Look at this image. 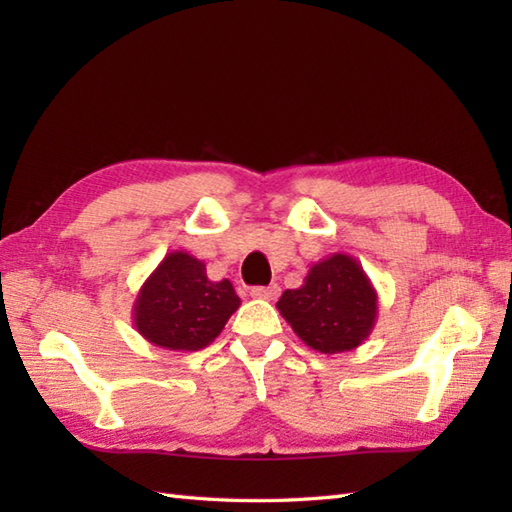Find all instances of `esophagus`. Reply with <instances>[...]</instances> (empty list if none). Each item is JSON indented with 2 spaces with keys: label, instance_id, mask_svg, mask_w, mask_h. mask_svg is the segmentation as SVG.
<instances>
[{
  "label": "esophagus",
  "instance_id": "obj_1",
  "mask_svg": "<svg viewBox=\"0 0 512 512\" xmlns=\"http://www.w3.org/2000/svg\"><path fill=\"white\" fill-rule=\"evenodd\" d=\"M279 286L273 284V286H255L253 290H250V297L253 299H266V301H275L279 297Z\"/></svg>",
  "mask_w": 512,
  "mask_h": 512
}]
</instances>
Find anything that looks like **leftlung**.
<instances>
[{"label": "left lung", "mask_w": 512, "mask_h": 512, "mask_svg": "<svg viewBox=\"0 0 512 512\" xmlns=\"http://www.w3.org/2000/svg\"><path fill=\"white\" fill-rule=\"evenodd\" d=\"M277 310L312 350L341 354L372 334L378 295L352 255L334 253L312 264L303 286L279 297Z\"/></svg>", "instance_id": "obj_1"}]
</instances>
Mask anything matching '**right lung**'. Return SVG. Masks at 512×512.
I'll return each instance as SVG.
<instances>
[{
	"label": "right lung",
	"instance_id": "right-lung-1",
	"mask_svg": "<svg viewBox=\"0 0 512 512\" xmlns=\"http://www.w3.org/2000/svg\"><path fill=\"white\" fill-rule=\"evenodd\" d=\"M239 303L231 281H211L204 262L173 250L140 286L134 328L151 345L195 352L220 336Z\"/></svg>",
	"mask_w": 512,
	"mask_h": 512
}]
</instances>
